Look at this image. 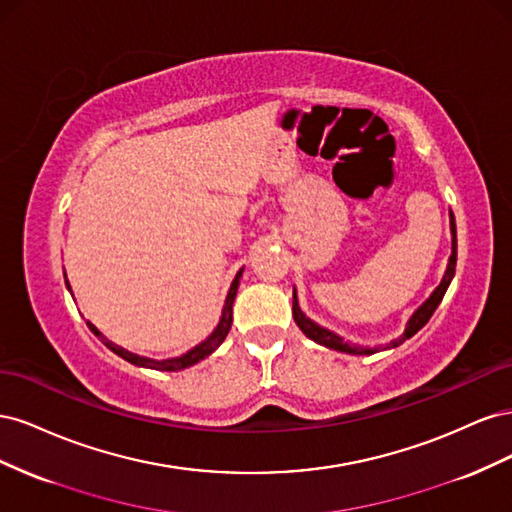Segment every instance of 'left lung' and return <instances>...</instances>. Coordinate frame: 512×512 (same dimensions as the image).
I'll list each match as a JSON object with an SVG mask.
<instances>
[{"mask_svg": "<svg viewBox=\"0 0 512 512\" xmlns=\"http://www.w3.org/2000/svg\"><path fill=\"white\" fill-rule=\"evenodd\" d=\"M451 230H453V254H451V260H448V267H446V273L442 277L440 286L433 290L431 297L416 309L414 316L410 318V322L406 324V331L404 335H401L399 339H395L393 346H399L401 342H406V339H410L414 333L421 331L425 324L429 322V318L433 316V312H436V307L440 305V301L444 299V292L448 288V284H451L453 275H455V265H457V230H455V218L451 215ZM292 316H294V322L299 324V329L309 337L314 339V342H318L320 346H327V348H333V350H339V352H348V354H371L369 348H356V346H350L348 342H344L342 337L318 327L316 322H312L309 318H305V314L301 312L299 307V301H297V292L292 294Z\"/></svg>", "mask_w": 512, "mask_h": 512, "instance_id": "left-lung-1", "label": "left lung"}]
</instances>
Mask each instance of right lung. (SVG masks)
I'll return each mask as SVG.
<instances>
[{
  "label": "right lung",
  "mask_w": 512,
  "mask_h": 512,
  "mask_svg": "<svg viewBox=\"0 0 512 512\" xmlns=\"http://www.w3.org/2000/svg\"><path fill=\"white\" fill-rule=\"evenodd\" d=\"M239 277H241V271L237 273V277H235V280H232V284H230L228 297H226V303H224V309H222V318H220V324H218V327H215V331L205 339L203 344H198V346H196V348H192L190 352H185L183 356H177V359L151 361V359H145V356L132 354V352H128V350H123V348L115 346L113 342H108V339H106V337H104V335L94 327V324H91V322H87V324H89V329L98 335V339H100V342H102L108 350H113L117 356H121V359H126L128 363L138 365V367L158 369V371H179V369L190 367V365H194V363H198V361H203L205 356H209L215 348H218V346L224 342V337L228 335V331H230V324H232V301H235V297H237ZM66 286L70 288V284H68V282H66Z\"/></svg>",
  "instance_id": "right-lung-1"
}]
</instances>
